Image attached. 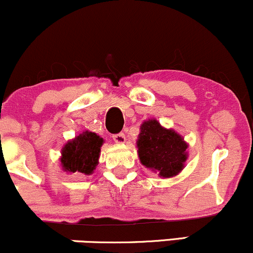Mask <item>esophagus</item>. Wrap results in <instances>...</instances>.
<instances>
[{
    "label": "esophagus",
    "instance_id": "obj_1",
    "mask_svg": "<svg viewBox=\"0 0 253 253\" xmlns=\"http://www.w3.org/2000/svg\"><path fill=\"white\" fill-rule=\"evenodd\" d=\"M113 140L118 144H124L126 141V136H125L124 133H118V134L113 135Z\"/></svg>",
    "mask_w": 253,
    "mask_h": 253
}]
</instances>
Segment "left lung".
Wrapping results in <instances>:
<instances>
[{
	"instance_id": "1",
	"label": "left lung",
	"mask_w": 253,
	"mask_h": 253,
	"mask_svg": "<svg viewBox=\"0 0 253 253\" xmlns=\"http://www.w3.org/2000/svg\"><path fill=\"white\" fill-rule=\"evenodd\" d=\"M136 145L141 164L164 178L177 175L187 161L188 145L182 136L162 127L157 120L141 125Z\"/></svg>"
}]
</instances>
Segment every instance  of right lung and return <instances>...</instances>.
Listing matches in <instances>:
<instances>
[{"label":"right lung","instance_id":"1","mask_svg":"<svg viewBox=\"0 0 253 253\" xmlns=\"http://www.w3.org/2000/svg\"><path fill=\"white\" fill-rule=\"evenodd\" d=\"M103 139L92 132H83L69 141L62 150L63 169L69 172L90 175L98 164Z\"/></svg>","mask_w":253,"mask_h":253}]
</instances>
